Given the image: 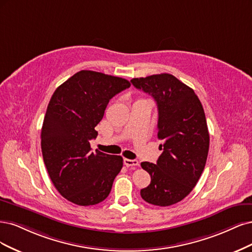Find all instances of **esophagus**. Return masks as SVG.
I'll return each mask as SVG.
<instances>
[{
  "label": "esophagus",
  "mask_w": 252,
  "mask_h": 252,
  "mask_svg": "<svg viewBox=\"0 0 252 252\" xmlns=\"http://www.w3.org/2000/svg\"><path fill=\"white\" fill-rule=\"evenodd\" d=\"M124 163L126 167H131V166H138L139 165V162L137 160H132V159H125Z\"/></svg>",
  "instance_id": "obj_1"
}]
</instances>
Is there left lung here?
<instances>
[{
  "label": "left lung",
  "mask_w": 252,
  "mask_h": 252,
  "mask_svg": "<svg viewBox=\"0 0 252 252\" xmlns=\"http://www.w3.org/2000/svg\"><path fill=\"white\" fill-rule=\"evenodd\" d=\"M136 89L150 94L158 108V138L163 150L157 163L142 162L151 176L140 190L150 204L169 206L192 190L204 170L209 133L202 103L191 88L168 73L133 78Z\"/></svg>",
  "instance_id": "1"
}]
</instances>
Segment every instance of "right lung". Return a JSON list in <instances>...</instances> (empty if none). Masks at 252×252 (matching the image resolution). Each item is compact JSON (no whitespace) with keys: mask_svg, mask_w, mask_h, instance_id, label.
<instances>
[{"mask_svg":"<svg viewBox=\"0 0 252 252\" xmlns=\"http://www.w3.org/2000/svg\"><path fill=\"white\" fill-rule=\"evenodd\" d=\"M129 86L125 78L82 70L56 89L48 104L40 134L44 162L55 189L74 204L102 202L123 168V157L93 153L90 140L110 99Z\"/></svg>","mask_w":252,"mask_h":252,"instance_id":"add662e5","label":"right lung"}]
</instances>
